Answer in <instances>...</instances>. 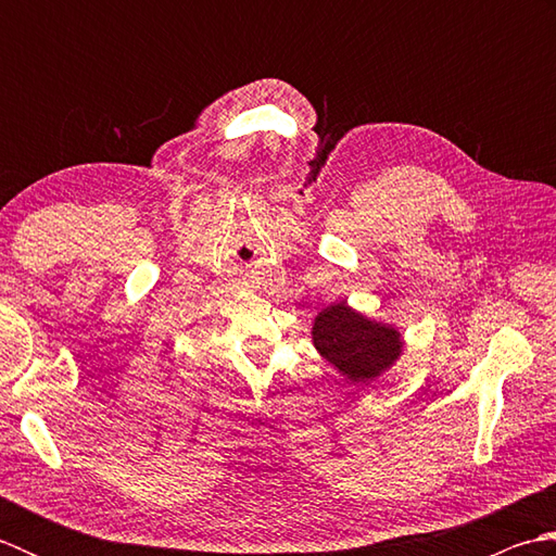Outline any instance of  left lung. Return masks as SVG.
<instances>
[{
	"label": "left lung",
	"mask_w": 556,
	"mask_h": 556,
	"mask_svg": "<svg viewBox=\"0 0 556 556\" xmlns=\"http://www.w3.org/2000/svg\"><path fill=\"white\" fill-rule=\"evenodd\" d=\"M313 346L351 384L368 387L396 365L404 334L396 325L375 320L346 301L329 303L313 320Z\"/></svg>",
	"instance_id": "8db88e82"
}]
</instances>
